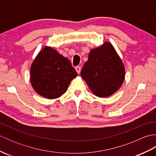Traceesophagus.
I'll return each instance as SVG.
<instances>
[{"label": "esophagus", "instance_id": "34e87169", "mask_svg": "<svg viewBox=\"0 0 156 156\" xmlns=\"http://www.w3.org/2000/svg\"><path fill=\"white\" fill-rule=\"evenodd\" d=\"M75 69H76V72H77L78 74H80V70H81V68H80V66H76V67L75 68Z\"/></svg>", "mask_w": 156, "mask_h": 156}]
</instances>
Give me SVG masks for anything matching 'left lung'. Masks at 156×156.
Segmentation results:
<instances>
[{"label":"left lung","instance_id":"1","mask_svg":"<svg viewBox=\"0 0 156 156\" xmlns=\"http://www.w3.org/2000/svg\"><path fill=\"white\" fill-rule=\"evenodd\" d=\"M81 76L98 97H108L121 88L125 76L122 59L111 43L92 49L81 70Z\"/></svg>","mask_w":156,"mask_h":156}]
</instances>
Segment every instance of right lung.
<instances>
[{
    "mask_svg": "<svg viewBox=\"0 0 156 156\" xmlns=\"http://www.w3.org/2000/svg\"><path fill=\"white\" fill-rule=\"evenodd\" d=\"M77 76L69 59L49 46L41 49L30 68L32 87L48 99L60 97Z\"/></svg>",
    "mask_w": 156,
    "mask_h": 156,
    "instance_id": "obj_1",
    "label": "right lung"
}]
</instances>
